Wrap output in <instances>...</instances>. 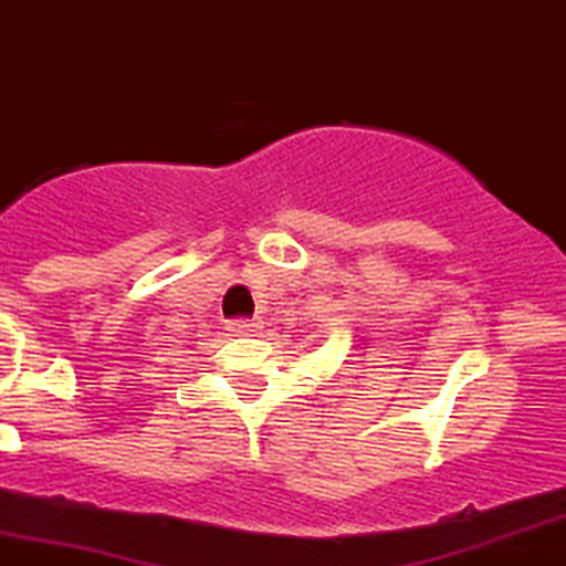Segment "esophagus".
Here are the masks:
<instances>
[{
	"label": "esophagus",
	"instance_id": "34e87169",
	"mask_svg": "<svg viewBox=\"0 0 566 566\" xmlns=\"http://www.w3.org/2000/svg\"><path fill=\"white\" fill-rule=\"evenodd\" d=\"M229 332L231 335H253V332H259V321L256 318H234V321H229Z\"/></svg>",
	"mask_w": 566,
	"mask_h": 566
}]
</instances>
